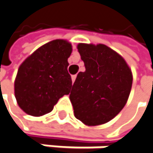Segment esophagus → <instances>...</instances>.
Instances as JSON below:
<instances>
[{"label": "esophagus", "instance_id": "34e87169", "mask_svg": "<svg viewBox=\"0 0 153 153\" xmlns=\"http://www.w3.org/2000/svg\"><path fill=\"white\" fill-rule=\"evenodd\" d=\"M75 79H76V75H72V81H73V83L75 81Z\"/></svg>", "mask_w": 153, "mask_h": 153}]
</instances>
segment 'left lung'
I'll use <instances>...</instances> for the list:
<instances>
[{
	"instance_id": "left-lung-1",
	"label": "left lung",
	"mask_w": 153,
	"mask_h": 153,
	"mask_svg": "<svg viewBox=\"0 0 153 153\" xmlns=\"http://www.w3.org/2000/svg\"><path fill=\"white\" fill-rule=\"evenodd\" d=\"M77 48L85 71L78 74L69 96L74 116L86 126L102 125L126 103L131 71L123 57L105 45L79 43Z\"/></svg>"
}]
</instances>
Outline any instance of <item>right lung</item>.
Masks as SVG:
<instances>
[{
    "label": "right lung",
    "instance_id": "add662e5",
    "mask_svg": "<svg viewBox=\"0 0 153 153\" xmlns=\"http://www.w3.org/2000/svg\"><path fill=\"white\" fill-rule=\"evenodd\" d=\"M71 53V43L54 40L23 61L15 78L14 95L26 113L35 117L47 114L62 96L70 93L72 79L68 59Z\"/></svg>",
    "mask_w": 153,
    "mask_h": 153
}]
</instances>
